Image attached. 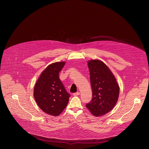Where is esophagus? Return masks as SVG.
<instances>
[{"label":"esophagus","mask_w":149,"mask_h":149,"mask_svg":"<svg viewBox=\"0 0 149 149\" xmlns=\"http://www.w3.org/2000/svg\"><path fill=\"white\" fill-rule=\"evenodd\" d=\"M73 95L74 96H77V95H80V93H79V92H77V93H73Z\"/></svg>","instance_id":"34e87169"}]
</instances>
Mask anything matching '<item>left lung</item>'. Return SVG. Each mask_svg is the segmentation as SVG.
<instances>
[{"label": "left lung", "mask_w": 149, "mask_h": 149, "mask_svg": "<svg viewBox=\"0 0 149 149\" xmlns=\"http://www.w3.org/2000/svg\"><path fill=\"white\" fill-rule=\"evenodd\" d=\"M88 66L93 98L86 107L94 116H103L115 106L120 88L114 76L102 61L90 60L88 62Z\"/></svg>", "instance_id": "1"}]
</instances>
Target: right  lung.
<instances>
[{
    "label": "right lung",
    "instance_id": "1",
    "mask_svg": "<svg viewBox=\"0 0 149 149\" xmlns=\"http://www.w3.org/2000/svg\"><path fill=\"white\" fill-rule=\"evenodd\" d=\"M65 64V62H58L49 65L40 74L34 88L33 95L38 106L53 116L62 112L70 97L59 79V73Z\"/></svg>",
    "mask_w": 149,
    "mask_h": 149
}]
</instances>
